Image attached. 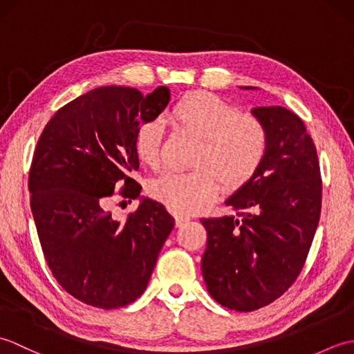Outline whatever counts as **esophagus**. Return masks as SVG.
<instances>
[{"mask_svg": "<svg viewBox=\"0 0 354 354\" xmlns=\"http://www.w3.org/2000/svg\"><path fill=\"white\" fill-rule=\"evenodd\" d=\"M190 221V216H183V214H176L175 216V225L176 228H181L184 223H187Z\"/></svg>", "mask_w": 354, "mask_h": 354, "instance_id": "1", "label": "esophagus"}]
</instances>
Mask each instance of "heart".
Here are the masks:
<instances>
[{"instance_id":"1","label":"heart","mask_w":354,"mask_h":354,"mask_svg":"<svg viewBox=\"0 0 354 354\" xmlns=\"http://www.w3.org/2000/svg\"><path fill=\"white\" fill-rule=\"evenodd\" d=\"M179 127L199 140L190 171H167L150 184V193L173 212L190 213L225 190L245 185L260 169L268 150V132L252 114L207 91L187 94L171 109ZM161 120L142 123L135 135V152L150 169L161 164Z\"/></svg>"}]
</instances>
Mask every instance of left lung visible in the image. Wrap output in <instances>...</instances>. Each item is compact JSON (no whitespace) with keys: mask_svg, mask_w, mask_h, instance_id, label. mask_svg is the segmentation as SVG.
<instances>
[{"mask_svg":"<svg viewBox=\"0 0 354 354\" xmlns=\"http://www.w3.org/2000/svg\"><path fill=\"white\" fill-rule=\"evenodd\" d=\"M245 89H255L243 86ZM268 132L260 169L225 201L230 216L202 219V275L217 303L251 312L280 298L301 272L321 214L317 147L297 114L252 109Z\"/></svg>","mask_w":354,"mask_h":354,"instance_id":"8db88e82","label":"left lung"}]
</instances>
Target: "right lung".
Masks as SVG:
<instances>
[{"label": "right lung", "instance_id": "right-lung-1", "mask_svg": "<svg viewBox=\"0 0 354 354\" xmlns=\"http://www.w3.org/2000/svg\"><path fill=\"white\" fill-rule=\"evenodd\" d=\"M169 100L165 86L147 95L95 88L59 109L37 140L28 190L44 257L57 283L88 306L135 301L175 227L162 204L147 198L124 219L109 208L117 198L140 196L141 185L129 176L140 167L135 135Z\"/></svg>", "mask_w": 354, "mask_h": 354}]
</instances>
